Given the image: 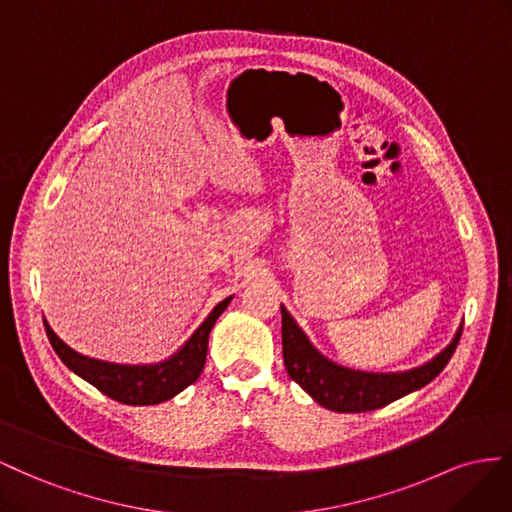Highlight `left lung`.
I'll return each mask as SVG.
<instances>
[{"mask_svg": "<svg viewBox=\"0 0 512 512\" xmlns=\"http://www.w3.org/2000/svg\"><path fill=\"white\" fill-rule=\"evenodd\" d=\"M283 315V362L289 377L311 394V397L328 407L332 412L341 414H360L379 410L392 401H397L405 394H410L422 386H427L431 379L442 373L448 364L450 356L461 339L459 328L457 337L444 349L440 356H435L425 367H418L405 373L392 375H375V373H360L337 367L330 360L321 356L317 349L304 337V332L296 326L285 306H281Z\"/></svg>", "mask_w": 512, "mask_h": 512, "instance_id": "left-lung-1", "label": "left lung"}]
</instances>
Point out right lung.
<instances>
[{
	"mask_svg": "<svg viewBox=\"0 0 512 512\" xmlns=\"http://www.w3.org/2000/svg\"><path fill=\"white\" fill-rule=\"evenodd\" d=\"M231 298L218 302L208 319L197 328L191 339L169 360L154 364V367H122V364H109L100 360H90L57 339V334L45 321L47 337L55 349V354L70 371H75L85 382H90L109 399L124 405H156L169 401L186 386L197 382L203 371L208 354V337L216 324V319L227 309Z\"/></svg>",
	"mask_w": 512,
	"mask_h": 512,
	"instance_id": "right-lung-1",
	"label": "right lung"
}]
</instances>
